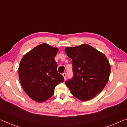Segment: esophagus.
Returning a JSON list of instances; mask_svg holds the SVG:
<instances>
[{
    "label": "esophagus",
    "mask_w": 127,
    "mask_h": 127,
    "mask_svg": "<svg viewBox=\"0 0 127 127\" xmlns=\"http://www.w3.org/2000/svg\"><path fill=\"white\" fill-rule=\"evenodd\" d=\"M63 77H64V79H66V77H67V73H65V72H64V73H63Z\"/></svg>",
    "instance_id": "1"
}]
</instances>
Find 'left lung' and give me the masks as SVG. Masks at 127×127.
<instances>
[{
	"label": "left lung",
	"instance_id": "obj_1",
	"mask_svg": "<svg viewBox=\"0 0 127 127\" xmlns=\"http://www.w3.org/2000/svg\"><path fill=\"white\" fill-rule=\"evenodd\" d=\"M65 52L72 59L73 76L65 81L72 95L85 101L99 93L107 84L110 64L106 56L87 44L66 47Z\"/></svg>",
	"mask_w": 127,
	"mask_h": 127
}]
</instances>
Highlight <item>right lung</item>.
<instances>
[{
  "mask_svg": "<svg viewBox=\"0 0 127 127\" xmlns=\"http://www.w3.org/2000/svg\"><path fill=\"white\" fill-rule=\"evenodd\" d=\"M58 49L46 43L37 46L24 56L19 67V76L23 89L32 99L45 102L54 94L56 86L64 82L57 71L54 58Z\"/></svg>",
  "mask_w": 127,
  "mask_h": 127,
  "instance_id": "right-lung-1",
  "label": "right lung"
}]
</instances>
